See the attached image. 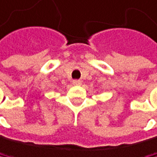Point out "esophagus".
I'll return each instance as SVG.
<instances>
[{
    "label": "esophagus",
    "instance_id": "obj_1",
    "mask_svg": "<svg viewBox=\"0 0 157 157\" xmlns=\"http://www.w3.org/2000/svg\"><path fill=\"white\" fill-rule=\"evenodd\" d=\"M72 84L75 85V86H80L82 84V82L80 80H73L72 81Z\"/></svg>",
    "mask_w": 157,
    "mask_h": 157
}]
</instances>
